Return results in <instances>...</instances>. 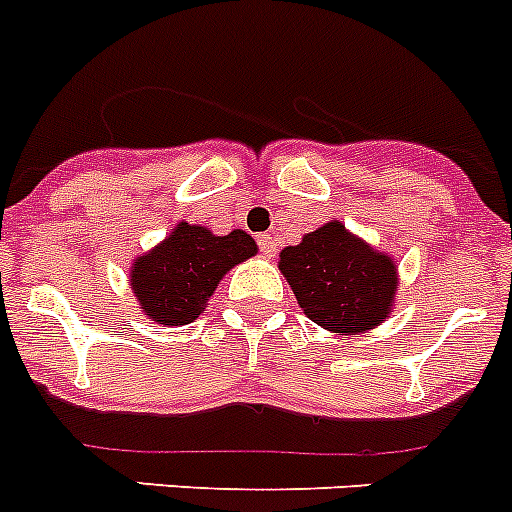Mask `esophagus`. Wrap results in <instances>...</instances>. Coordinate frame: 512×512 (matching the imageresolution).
Masks as SVG:
<instances>
[{
  "label": "esophagus",
  "mask_w": 512,
  "mask_h": 512,
  "mask_svg": "<svg viewBox=\"0 0 512 512\" xmlns=\"http://www.w3.org/2000/svg\"><path fill=\"white\" fill-rule=\"evenodd\" d=\"M259 248H261V253H264V256H274V253H277V243H274V238H271L269 233H264V235H259Z\"/></svg>",
  "instance_id": "obj_1"
}]
</instances>
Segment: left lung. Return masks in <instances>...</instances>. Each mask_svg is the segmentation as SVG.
<instances>
[{"instance_id": "8db88e82", "label": "left lung", "mask_w": 512, "mask_h": 512, "mask_svg": "<svg viewBox=\"0 0 512 512\" xmlns=\"http://www.w3.org/2000/svg\"><path fill=\"white\" fill-rule=\"evenodd\" d=\"M279 269L312 323L338 336H359L390 318L397 292L392 256L374 251L330 220L279 253Z\"/></svg>"}]
</instances>
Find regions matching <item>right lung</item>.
<instances>
[{"instance_id":"1","label":"right lung","mask_w":512,"mask_h":512,"mask_svg":"<svg viewBox=\"0 0 512 512\" xmlns=\"http://www.w3.org/2000/svg\"><path fill=\"white\" fill-rule=\"evenodd\" d=\"M256 251L246 230L215 235L202 225L179 223L133 261L130 287L140 310L158 325H187L200 318L220 279Z\"/></svg>"}]
</instances>
